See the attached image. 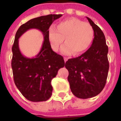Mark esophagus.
I'll use <instances>...</instances> for the list:
<instances>
[{
    "label": "esophagus",
    "mask_w": 121,
    "mask_h": 121,
    "mask_svg": "<svg viewBox=\"0 0 121 121\" xmlns=\"http://www.w3.org/2000/svg\"><path fill=\"white\" fill-rule=\"evenodd\" d=\"M67 60H68V58H66V57H64L65 62H66V61Z\"/></svg>",
    "instance_id": "esophagus-1"
}]
</instances>
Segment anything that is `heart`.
<instances>
[{
	"label": "heart",
	"mask_w": 121,
	"mask_h": 121,
	"mask_svg": "<svg viewBox=\"0 0 121 121\" xmlns=\"http://www.w3.org/2000/svg\"><path fill=\"white\" fill-rule=\"evenodd\" d=\"M94 38V30L90 24L77 18H69L58 24L56 28L49 27L48 39L51 48L56 51L65 38V43L61 47L64 55H79L90 47Z\"/></svg>",
	"instance_id": "1"
}]
</instances>
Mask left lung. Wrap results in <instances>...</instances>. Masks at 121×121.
<instances>
[{"instance_id": "1", "label": "left lung", "mask_w": 121, "mask_h": 121, "mask_svg": "<svg viewBox=\"0 0 121 121\" xmlns=\"http://www.w3.org/2000/svg\"><path fill=\"white\" fill-rule=\"evenodd\" d=\"M86 17L94 30L92 45L83 54L69 59L65 63L71 91L80 99L94 97L102 92L109 68L105 36L98 26Z\"/></svg>"}]
</instances>
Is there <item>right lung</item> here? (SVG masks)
I'll use <instances>...</instances> for the list:
<instances>
[{"mask_svg":"<svg viewBox=\"0 0 121 121\" xmlns=\"http://www.w3.org/2000/svg\"><path fill=\"white\" fill-rule=\"evenodd\" d=\"M61 16L62 14H49L34 18L21 26L16 32L12 48L11 66L14 83L28 100L42 102L49 99L53 91L51 80L56 76L59 69L65 66L63 58L53 51L48 39L50 26ZM31 29L40 30L44 41L40 52L35 57L28 58L20 51L18 39Z\"/></svg>","mask_w":121,"mask_h":121,"instance_id":"obj_1","label":"right lung"}]
</instances>
